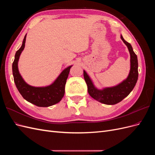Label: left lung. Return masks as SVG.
Wrapping results in <instances>:
<instances>
[{
	"label": "left lung",
	"mask_w": 155,
	"mask_h": 155,
	"mask_svg": "<svg viewBox=\"0 0 155 155\" xmlns=\"http://www.w3.org/2000/svg\"><path fill=\"white\" fill-rule=\"evenodd\" d=\"M121 39L127 46L130 55V72L127 78L123 82L113 87H108L103 90H99L94 85L87 72L85 70L83 71L84 79L87 85L89 94L94 100L106 105H115L122 101L133 91L138 80V64L137 55L134 52L132 46L124 40L122 35H121Z\"/></svg>",
	"instance_id": "8db88e82"
}]
</instances>
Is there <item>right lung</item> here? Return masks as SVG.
Segmentation results:
<instances>
[{
	"label": "right lung",
	"mask_w": 155,
	"mask_h": 155,
	"mask_svg": "<svg viewBox=\"0 0 155 155\" xmlns=\"http://www.w3.org/2000/svg\"><path fill=\"white\" fill-rule=\"evenodd\" d=\"M26 35L25 36L21 47L15 53L12 64L14 82L22 96L26 101L37 107H47L59 103L64 94V87L70 72V66L60 74L51 85L45 87H35L27 84L21 77L18 69V61L22 51L25 46Z\"/></svg>",
	"instance_id": "add662e5"
}]
</instances>
